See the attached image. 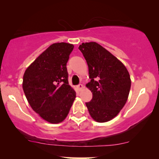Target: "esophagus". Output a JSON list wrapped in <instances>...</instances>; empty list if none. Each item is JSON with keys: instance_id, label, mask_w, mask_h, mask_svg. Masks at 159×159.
<instances>
[{"instance_id": "34e87169", "label": "esophagus", "mask_w": 159, "mask_h": 159, "mask_svg": "<svg viewBox=\"0 0 159 159\" xmlns=\"http://www.w3.org/2000/svg\"><path fill=\"white\" fill-rule=\"evenodd\" d=\"M77 88H78V89H79L80 90H82V89L84 88V85L82 84H80L79 85L77 86Z\"/></svg>"}]
</instances>
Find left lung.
I'll return each mask as SVG.
<instances>
[{
    "label": "left lung",
    "mask_w": 159,
    "mask_h": 159,
    "mask_svg": "<svg viewBox=\"0 0 159 159\" xmlns=\"http://www.w3.org/2000/svg\"><path fill=\"white\" fill-rule=\"evenodd\" d=\"M79 49L88 66L90 82L86 87L93 98L86 103L89 114L97 122L116 117L125 106L131 88L129 74L118 58L95 42L82 43Z\"/></svg>",
    "instance_id": "obj_1"
}]
</instances>
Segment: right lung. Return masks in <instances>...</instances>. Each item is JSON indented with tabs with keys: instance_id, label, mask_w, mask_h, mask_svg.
I'll list each match as a JSON object with an SVG mask.
<instances>
[{
	"instance_id": "add662e5",
	"label": "right lung",
	"mask_w": 159,
	"mask_h": 159,
	"mask_svg": "<svg viewBox=\"0 0 159 159\" xmlns=\"http://www.w3.org/2000/svg\"><path fill=\"white\" fill-rule=\"evenodd\" d=\"M74 45L53 43L26 69L22 88L32 110L51 124L62 122L76 98L69 84L66 63Z\"/></svg>"
}]
</instances>
